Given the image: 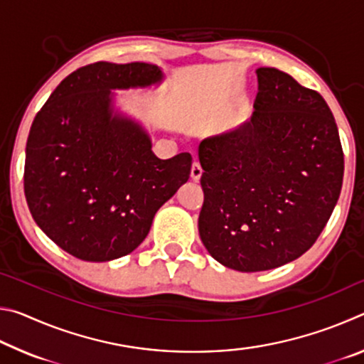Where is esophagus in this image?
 I'll list each match as a JSON object with an SVG mask.
<instances>
[{
  "mask_svg": "<svg viewBox=\"0 0 364 364\" xmlns=\"http://www.w3.org/2000/svg\"><path fill=\"white\" fill-rule=\"evenodd\" d=\"M202 176V167L199 162H193V165H191V180L193 181H199Z\"/></svg>",
  "mask_w": 364,
  "mask_h": 364,
  "instance_id": "34e87169",
  "label": "esophagus"
}]
</instances>
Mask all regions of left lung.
Returning <instances> with one entry per match:
<instances>
[{
    "mask_svg": "<svg viewBox=\"0 0 364 364\" xmlns=\"http://www.w3.org/2000/svg\"><path fill=\"white\" fill-rule=\"evenodd\" d=\"M257 80L250 120L199 144L200 239L215 260L244 273L304 255L343 180L341 138L323 96L274 67L257 69Z\"/></svg>",
    "mask_w": 364,
    "mask_h": 364,
    "instance_id": "8db88e82",
    "label": "left lung"
}]
</instances>
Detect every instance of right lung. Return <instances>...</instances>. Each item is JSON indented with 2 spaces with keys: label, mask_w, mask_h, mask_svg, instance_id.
Segmentation results:
<instances>
[{
  "label": "right lung",
  "mask_w": 364,
  "mask_h": 364,
  "mask_svg": "<svg viewBox=\"0 0 364 364\" xmlns=\"http://www.w3.org/2000/svg\"><path fill=\"white\" fill-rule=\"evenodd\" d=\"M162 80L157 65L95 63L59 83L30 128L23 191L43 232L67 254L109 262L144 241L154 215L189 180L188 152L162 160L110 90Z\"/></svg>",
  "instance_id": "right-lung-1"
}]
</instances>
